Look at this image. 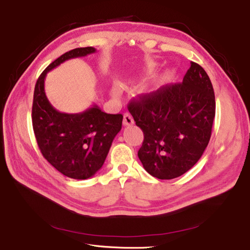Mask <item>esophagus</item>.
Here are the masks:
<instances>
[{
    "label": "esophagus",
    "mask_w": 250,
    "mask_h": 250,
    "mask_svg": "<svg viewBox=\"0 0 250 250\" xmlns=\"http://www.w3.org/2000/svg\"><path fill=\"white\" fill-rule=\"evenodd\" d=\"M133 123H134V121H133V118L130 113H128V112L124 113V118H123L124 126H131V125H133Z\"/></svg>",
    "instance_id": "esophagus-1"
}]
</instances>
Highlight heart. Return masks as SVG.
<instances>
[{
  "instance_id": "heart-1",
  "label": "heart",
  "mask_w": 250,
  "mask_h": 250,
  "mask_svg": "<svg viewBox=\"0 0 250 250\" xmlns=\"http://www.w3.org/2000/svg\"><path fill=\"white\" fill-rule=\"evenodd\" d=\"M154 66H155L154 64H151V65L149 66V69H150V70H153ZM113 94H115V95H119V94H120V86H119V85H116L115 88H113Z\"/></svg>"
}]
</instances>
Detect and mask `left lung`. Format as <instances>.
I'll list each match as a JSON object with an SVG mask.
<instances>
[{"label": "left lung", "instance_id": "1", "mask_svg": "<svg viewBox=\"0 0 250 250\" xmlns=\"http://www.w3.org/2000/svg\"><path fill=\"white\" fill-rule=\"evenodd\" d=\"M144 132L138 155L158 179H173L199 161L210 139L215 118L214 88L207 72L191 62L183 83L167 84L128 104Z\"/></svg>", "mask_w": 250, "mask_h": 250}]
</instances>
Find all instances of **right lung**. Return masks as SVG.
<instances>
[{
	"label": "right lung",
	"instance_id": "1",
	"mask_svg": "<svg viewBox=\"0 0 250 250\" xmlns=\"http://www.w3.org/2000/svg\"><path fill=\"white\" fill-rule=\"evenodd\" d=\"M95 52V48L86 47L64 53L41 74L34 88L32 125L37 145L53 167L74 179H87L102 168L122 128L123 116L104 112L96 104L79 113L60 112L48 100L44 79L48 72L65 60Z\"/></svg>",
	"mask_w": 250,
	"mask_h": 250
}]
</instances>
